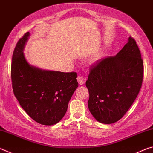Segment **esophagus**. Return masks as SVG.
Here are the masks:
<instances>
[{"label": "esophagus", "mask_w": 153, "mask_h": 153, "mask_svg": "<svg viewBox=\"0 0 153 153\" xmlns=\"http://www.w3.org/2000/svg\"><path fill=\"white\" fill-rule=\"evenodd\" d=\"M77 82H78V84L79 85H83V84H85V82H86V77H84L83 76H79L78 77H77Z\"/></svg>", "instance_id": "1"}]
</instances>
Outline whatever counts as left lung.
Instances as JSON below:
<instances>
[{
    "label": "left lung",
    "instance_id": "left-lung-1",
    "mask_svg": "<svg viewBox=\"0 0 153 153\" xmlns=\"http://www.w3.org/2000/svg\"><path fill=\"white\" fill-rule=\"evenodd\" d=\"M90 68L86 86L90 113L100 123H115L128 111L142 86L143 61L135 40L129 37L115 56L100 59Z\"/></svg>",
    "mask_w": 153,
    "mask_h": 153
}]
</instances>
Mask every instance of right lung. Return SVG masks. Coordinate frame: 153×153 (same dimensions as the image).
Masks as SVG:
<instances>
[{
    "instance_id": "add662e5",
    "label": "right lung",
    "mask_w": 153,
    "mask_h": 153,
    "mask_svg": "<svg viewBox=\"0 0 153 153\" xmlns=\"http://www.w3.org/2000/svg\"><path fill=\"white\" fill-rule=\"evenodd\" d=\"M30 32L20 38L14 49L11 80L14 94L30 117L45 126L57 123L78 86L77 73L44 70L28 63L24 49Z\"/></svg>"
}]
</instances>
